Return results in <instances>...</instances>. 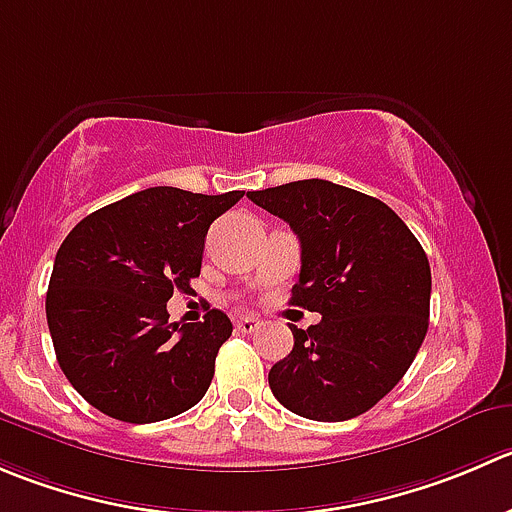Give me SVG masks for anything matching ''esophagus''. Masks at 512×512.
<instances>
[{"instance_id":"1","label":"esophagus","mask_w":512,"mask_h":512,"mask_svg":"<svg viewBox=\"0 0 512 512\" xmlns=\"http://www.w3.org/2000/svg\"><path fill=\"white\" fill-rule=\"evenodd\" d=\"M235 330L245 332V335H252V332L260 330V320L252 315H240V317H235Z\"/></svg>"}]
</instances>
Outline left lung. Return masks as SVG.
Segmentation results:
<instances>
[{"instance_id": "left-lung-1", "label": "left lung", "mask_w": 512, "mask_h": 512, "mask_svg": "<svg viewBox=\"0 0 512 512\" xmlns=\"http://www.w3.org/2000/svg\"><path fill=\"white\" fill-rule=\"evenodd\" d=\"M300 240L290 302L322 320L290 325L295 347L270 370L290 413L320 423L357 418L403 380L428 332L430 265L385 202L327 180L247 192Z\"/></svg>"}]
</instances>
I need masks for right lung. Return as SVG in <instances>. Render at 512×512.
I'll return each mask as SVG.
<instances>
[{"mask_svg":"<svg viewBox=\"0 0 512 512\" xmlns=\"http://www.w3.org/2000/svg\"><path fill=\"white\" fill-rule=\"evenodd\" d=\"M242 195L150 187L92 212L64 237L47 325L59 367L99 413L157 423L205 398L232 322L220 310L170 322L167 300L200 277L207 230Z\"/></svg>","mask_w":512,"mask_h":512,"instance_id":"right-lung-1","label":"right lung"}]
</instances>
